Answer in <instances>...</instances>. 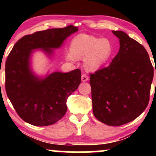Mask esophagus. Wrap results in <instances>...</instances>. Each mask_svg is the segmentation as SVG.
I'll return each instance as SVG.
<instances>
[{
	"label": "esophagus",
	"instance_id": "1",
	"mask_svg": "<svg viewBox=\"0 0 156 156\" xmlns=\"http://www.w3.org/2000/svg\"><path fill=\"white\" fill-rule=\"evenodd\" d=\"M89 80V77L87 76L86 74H83L81 76V80L83 82H85V81H87V80Z\"/></svg>",
	"mask_w": 156,
	"mask_h": 156
}]
</instances>
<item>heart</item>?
Returning a JSON list of instances; mask_svg holds the SVG:
<instances>
[{"instance_id":"b5f03b06","label":"heart","mask_w":156,"mask_h":156,"mask_svg":"<svg viewBox=\"0 0 156 156\" xmlns=\"http://www.w3.org/2000/svg\"><path fill=\"white\" fill-rule=\"evenodd\" d=\"M114 48L108 39L99 38L81 34L73 39L70 52L66 53L68 60L83 58L85 67L90 71L97 70L112 56Z\"/></svg>"}]
</instances>
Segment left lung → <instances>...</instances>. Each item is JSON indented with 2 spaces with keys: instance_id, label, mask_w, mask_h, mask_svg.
Segmentation results:
<instances>
[{
  "instance_id": "8db88e82",
  "label": "left lung",
  "mask_w": 156,
  "mask_h": 156,
  "mask_svg": "<svg viewBox=\"0 0 156 156\" xmlns=\"http://www.w3.org/2000/svg\"><path fill=\"white\" fill-rule=\"evenodd\" d=\"M112 32L119 39V51L108 67L90 74L89 83L94 117L105 125L119 126L145 110L154 69L141 44L125 32Z\"/></svg>"
}]
</instances>
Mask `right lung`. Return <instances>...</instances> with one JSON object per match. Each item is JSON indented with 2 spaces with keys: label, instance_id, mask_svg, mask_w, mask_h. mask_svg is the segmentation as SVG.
Wrapping results in <instances>:
<instances>
[{
  "label": "right lung",
  "instance_id": "right-lung-1",
  "mask_svg": "<svg viewBox=\"0 0 156 156\" xmlns=\"http://www.w3.org/2000/svg\"><path fill=\"white\" fill-rule=\"evenodd\" d=\"M78 27L51 28L26 35L19 39L6 62V92L18 115L36 126L54 124L67 112L68 97L78 89L81 73L78 69L69 73L54 72L45 77L32 71L31 59L36 50L51 58L53 49L78 31Z\"/></svg>",
  "mask_w": 156,
  "mask_h": 156
}]
</instances>
